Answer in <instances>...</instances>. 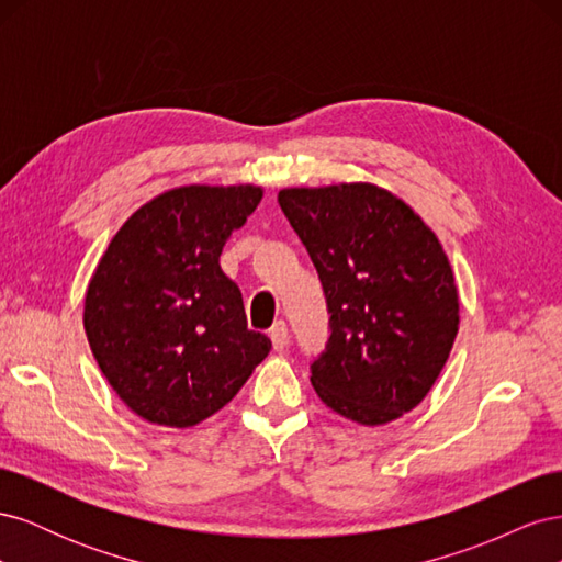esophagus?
Instances as JSON below:
<instances>
[{"instance_id": "esophagus-1", "label": "esophagus", "mask_w": 562, "mask_h": 562, "mask_svg": "<svg viewBox=\"0 0 562 562\" xmlns=\"http://www.w3.org/2000/svg\"><path fill=\"white\" fill-rule=\"evenodd\" d=\"M269 337H271V345H274L277 351H283L288 347V342H291V333H288V326L283 321H279L277 326L271 328Z\"/></svg>"}]
</instances>
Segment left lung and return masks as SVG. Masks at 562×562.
<instances>
[{
	"label": "left lung",
	"mask_w": 562,
	"mask_h": 562,
	"mask_svg": "<svg viewBox=\"0 0 562 562\" xmlns=\"http://www.w3.org/2000/svg\"><path fill=\"white\" fill-rule=\"evenodd\" d=\"M279 203L326 293L330 337L312 386L363 427L403 417L429 394L459 330L452 267L403 199L372 182L288 187Z\"/></svg>",
	"instance_id": "left-lung-1"
}]
</instances>
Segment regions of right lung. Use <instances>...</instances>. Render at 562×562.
Instances as JSON below:
<instances>
[{
    "instance_id": "add662e5",
    "label": "right lung",
    "mask_w": 562,
    "mask_h": 562,
    "mask_svg": "<svg viewBox=\"0 0 562 562\" xmlns=\"http://www.w3.org/2000/svg\"><path fill=\"white\" fill-rule=\"evenodd\" d=\"M260 199L258 184L176 187L112 236L83 297V330L138 417L196 427L269 353V337L248 330L241 291L220 269L225 241Z\"/></svg>"
}]
</instances>
